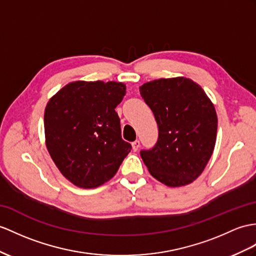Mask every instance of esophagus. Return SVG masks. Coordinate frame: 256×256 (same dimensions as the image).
Returning a JSON list of instances; mask_svg holds the SVG:
<instances>
[{
    "label": "esophagus",
    "instance_id": "1",
    "mask_svg": "<svg viewBox=\"0 0 256 256\" xmlns=\"http://www.w3.org/2000/svg\"><path fill=\"white\" fill-rule=\"evenodd\" d=\"M140 148V141L139 140H136L132 142V150L134 151H138Z\"/></svg>",
    "mask_w": 256,
    "mask_h": 256
}]
</instances>
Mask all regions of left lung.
<instances>
[{
  "label": "left lung",
  "mask_w": 256,
  "mask_h": 256,
  "mask_svg": "<svg viewBox=\"0 0 256 256\" xmlns=\"http://www.w3.org/2000/svg\"><path fill=\"white\" fill-rule=\"evenodd\" d=\"M153 112L158 139L140 155L150 174L170 186L191 184L201 175L214 151L217 115L213 103L191 79L153 80L140 86Z\"/></svg>",
  "instance_id": "left-lung-1"
}]
</instances>
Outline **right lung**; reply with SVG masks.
Masks as SVG:
<instances>
[{
  "label": "right lung",
  "instance_id": "1",
  "mask_svg": "<svg viewBox=\"0 0 256 256\" xmlns=\"http://www.w3.org/2000/svg\"><path fill=\"white\" fill-rule=\"evenodd\" d=\"M126 86L115 81H74L50 100L44 110L48 153L70 182L89 189L115 176L132 150L122 138L116 106Z\"/></svg>",
  "mask_w": 256,
  "mask_h": 256
}]
</instances>
